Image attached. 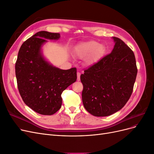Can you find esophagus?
Listing matches in <instances>:
<instances>
[{"instance_id":"34e87169","label":"esophagus","mask_w":154,"mask_h":154,"mask_svg":"<svg viewBox=\"0 0 154 154\" xmlns=\"http://www.w3.org/2000/svg\"><path fill=\"white\" fill-rule=\"evenodd\" d=\"M80 72H77V81H80Z\"/></svg>"}]
</instances>
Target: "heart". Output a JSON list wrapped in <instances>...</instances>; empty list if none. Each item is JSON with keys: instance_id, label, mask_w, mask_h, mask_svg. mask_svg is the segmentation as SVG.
Wrapping results in <instances>:
<instances>
[{"instance_id": "1", "label": "heart", "mask_w": 154, "mask_h": 154, "mask_svg": "<svg viewBox=\"0 0 154 154\" xmlns=\"http://www.w3.org/2000/svg\"><path fill=\"white\" fill-rule=\"evenodd\" d=\"M105 48L99 42L94 40L83 42L77 45L74 49L76 57L85 58L88 65H92L98 61L101 56L104 53Z\"/></svg>"}]
</instances>
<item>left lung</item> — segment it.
I'll list each match as a JSON object with an SVG mask.
<instances>
[{"label": "left lung", "instance_id": "obj_1", "mask_svg": "<svg viewBox=\"0 0 154 154\" xmlns=\"http://www.w3.org/2000/svg\"><path fill=\"white\" fill-rule=\"evenodd\" d=\"M112 38L115 45L112 52L80 76L83 106L97 117L112 115L123 108L132 94L137 76L134 52L121 39Z\"/></svg>", "mask_w": 154, "mask_h": 154}]
</instances>
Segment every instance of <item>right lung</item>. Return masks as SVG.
Instances as JSON below:
<instances>
[{"label": "right lung", "instance_id": "1", "mask_svg": "<svg viewBox=\"0 0 154 154\" xmlns=\"http://www.w3.org/2000/svg\"><path fill=\"white\" fill-rule=\"evenodd\" d=\"M60 33L36 32L22 44L15 63L18 91L26 105L36 112L52 115L60 109L62 92L75 82L76 69L62 70L50 64L42 48L47 40H58Z\"/></svg>", "mask_w": 154, "mask_h": 154}]
</instances>
